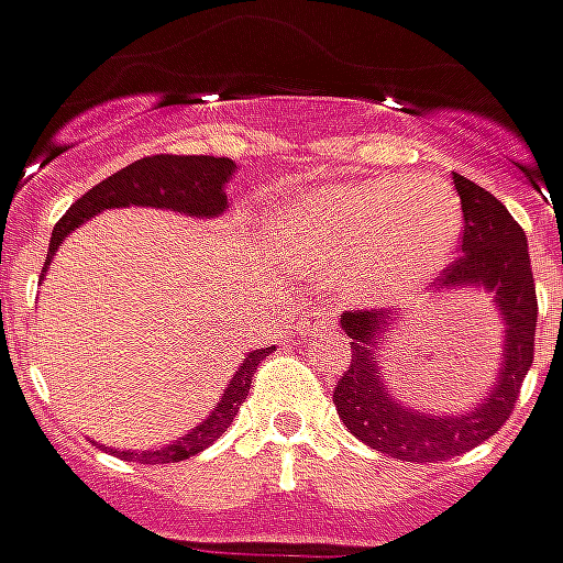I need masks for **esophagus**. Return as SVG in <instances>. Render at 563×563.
I'll use <instances>...</instances> for the list:
<instances>
[{
  "label": "esophagus",
  "instance_id": "34e87169",
  "mask_svg": "<svg viewBox=\"0 0 563 563\" xmlns=\"http://www.w3.org/2000/svg\"><path fill=\"white\" fill-rule=\"evenodd\" d=\"M329 329V320L322 317L320 310H298V317H295V332H301V335H320Z\"/></svg>",
  "mask_w": 563,
  "mask_h": 563
}]
</instances>
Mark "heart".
Segmentation results:
<instances>
[{
    "label": "heart",
    "mask_w": 563,
    "mask_h": 563,
    "mask_svg": "<svg viewBox=\"0 0 563 563\" xmlns=\"http://www.w3.org/2000/svg\"><path fill=\"white\" fill-rule=\"evenodd\" d=\"M274 238L292 265L356 305H390L445 271L463 231L439 176H372L295 191L274 207Z\"/></svg>",
    "instance_id": "b5f03b06"
}]
</instances>
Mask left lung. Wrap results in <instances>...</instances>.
<instances>
[{
  "label": "left lung",
  "instance_id": "left-lung-1",
  "mask_svg": "<svg viewBox=\"0 0 563 563\" xmlns=\"http://www.w3.org/2000/svg\"><path fill=\"white\" fill-rule=\"evenodd\" d=\"M454 186L463 203V253L442 271L439 289H485L506 325L500 372L485 399L454 415H427L402 405L380 375V344L393 329L390 310H347L341 317L353 356L335 384L338 418L368 448L408 463L460 457L490 439L512 415L533 363L537 286L528 238L490 191L466 176H454Z\"/></svg>",
  "mask_w": 563,
  "mask_h": 563
}]
</instances>
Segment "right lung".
<instances>
[{"label":"right lung","mask_w":563,"mask_h":563,"mask_svg":"<svg viewBox=\"0 0 563 563\" xmlns=\"http://www.w3.org/2000/svg\"><path fill=\"white\" fill-rule=\"evenodd\" d=\"M234 161L213 158V155H152V158L133 161L124 170L112 173L100 186L85 191L81 198L66 210L60 222L54 225L51 234L48 258H45V271L51 265V255L60 250L63 238L69 231H76L85 219L97 216L100 210H112V207H161V210H173V213L198 216V219H213L222 216L228 207L225 186L234 176ZM42 271V277H45ZM274 347L253 350L238 368V375L231 377L228 390L222 399L210 411V418L200 427L176 439L173 445L158 448V451H112L121 460H133V463H179L200 454L203 448H210L222 435V432L234 423L238 408L246 399V393L253 387V375L258 363L268 356Z\"/></svg>","instance_id":"add662e5"}]
</instances>
